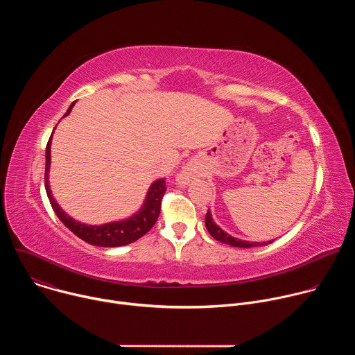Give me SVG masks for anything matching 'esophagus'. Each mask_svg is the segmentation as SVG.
Returning <instances> with one entry per match:
<instances>
[{
	"instance_id": "esophagus-1",
	"label": "esophagus",
	"mask_w": 355,
	"mask_h": 355,
	"mask_svg": "<svg viewBox=\"0 0 355 355\" xmlns=\"http://www.w3.org/2000/svg\"><path fill=\"white\" fill-rule=\"evenodd\" d=\"M180 181H181V182L187 181V175H181V177H180Z\"/></svg>"
}]
</instances>
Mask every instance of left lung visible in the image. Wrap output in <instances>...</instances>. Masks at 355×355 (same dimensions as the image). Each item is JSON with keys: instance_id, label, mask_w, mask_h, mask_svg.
Segmentation results:
<instances>
[{"instance_id": "1", "label": "left lung", "mask_w": 355, "mask_h": 355, "mask_svg": "<svg viewBox=\"0 0 355 355\" xmlns=\"http://www.w3.org/2000/svg\"><path fill=\"white\" fill-rule=\"evenodd\" d=\"M205 225H207V229H208V232L211 233V236H212L214 239H216L218 241H222V243H225V244L233 245V247L248 248V247L266 245V244H268V243H272L271 240H270V241H264V243H251V241H244V240L232 237L230 234H227L226 232H223V230L212 220V216H211V212H209V211L207 212V216H205Z\"/></svg>"}]
</instances>
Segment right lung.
Returning <instances> with one entry per match:
<instances>
[{
  "instance_id": "right-lung-1",
  "label": "right lung",
  "mask_w": 355,
  "mask_h": 355,
  "mask_svg": "<svg viewBox=\"0 0 355 355\" xmlns=\"http://www.w3.org/2000/svg\"><path fill=\"white\" fill-rule=\"evenodd\" d=\"M74 103L70 105L69 111L64 114L69 115ZM50 143H52V136H50L47 144H46V168H44V187L47 198L50 199V204H52L53 211L59 216V219L69 227L76 236L83 239L84 241L99 245V247H118V245H126L129 243L136 241L141 236H144L159 219L160 211H162V200L166 193V180H159L153 185L150 187L144 207L139 214L132 216L128 220L123 222H115V223H107L103 226H87L83 223L76 222L69 215H66L58 202L52 196L49 188L47 181V173L50 167Z\"/></svg>"
}]
</instances>
